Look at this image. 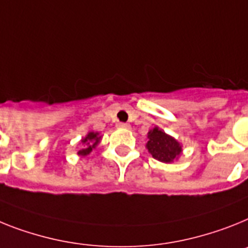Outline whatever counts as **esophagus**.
<instances>
[{"mask_svg": "<svg viewBox=\"0 0 248 248\" xmlns=\"http://www.w3.org/2000/svg\"><path fill=\"white\" fill-rule=\"evenodd\" d=\"M117 126H118V127H120V128H127V130L131 127L130 124H124V122H120V124H118Z\"/></svg>", "mask_w": 248, "mask_h": 248, "instance_id": "obj_1", "label": "esophagus"}]
</instances>
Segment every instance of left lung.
Wrapping results in <instances>:
<instances>
[{"label": "left lung", "instance_id": "obj_1", "mask_svg": "<svg viewBox=\"0 0 248 248\" xmlns=\"http://www.w3.org/2000/svg\"><path fill=\"white\" fill-rule=\"evenodd\" d=\"M146 147L154 159L161 163H172L182 154V145L174 139L165 134L159 127H154L147 134Z\"/></svg>", "mask_w": 248, "mask_h": 248}]
</instances>
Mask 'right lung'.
I'll list each match as a JSON object with an SVG mask.
<instances>
[{
  "mask_svg": "<svg viewBox=\"0 0 248 248\" xmlns=\"http://www.w3.org/2000/svg\"><path fill=\"white\" fill-rule=\"evenodd\" d=\"M102 136L98 134V132H88V135L85 137H83L82 140V145L83 146L79 149L78 155L79 156H87L89 154L92 153V150L97 147L99 142H101Z\"/></svg>",
  "mask_w": 248,
  "mask_h": 248,
  "instance_id": "obj_1",
  "label": "right lung"
}]
</instances>
